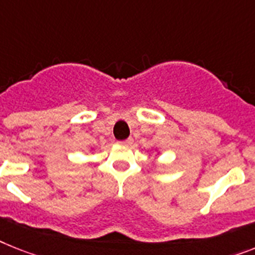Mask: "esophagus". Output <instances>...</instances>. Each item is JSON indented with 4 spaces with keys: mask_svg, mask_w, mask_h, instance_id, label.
<instances>
[{
    "mask_svg": "<svg viewBox=\"0 0 255 255\" xmlns=\"http://www.w3.org/2000/svg\"><path fill=\"white\" fill-rule=\"evenodd\" d=\"M121 144H124V146H131L132 144V138H128V139L125 140H121Z\"/></svg>",
    "mask_w": 255,
    "mask_h": 255,
    "instance_id": "1",
    "label": "esophagus"
}]
</instances>
